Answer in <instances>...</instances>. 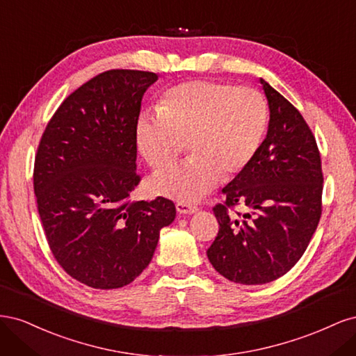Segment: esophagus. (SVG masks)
Here are the masks:
<instances>
[{
	"instance_id": "obj_1",
	"label": "esophagus",
	"mask_w": 356,
	"mask_h": 356,
	"mask_svg": "<svg viewBox=\"0 0 356 356\" xmlns=\"http://www.w3.org/2000/svg\"><path fill=\"white\" fill-rule=\"evenodd\" d=\"M177 211L179 213H195L199 211L197 204H193V203H188V202H178L177 203Z\"/></svg>"
}]
</instances>
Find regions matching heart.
<instances>
[{
    "label": "heart",
    "mask_w": 356,
    "mask_h": 356,
    "mask_svg": "<svg viewBox=\"0 0 356 356\" xmlns=\"http://www.w3.org/2000/svg\"><path fill=\"white\" fill-rule=\"evenodd\" d=\"M268 124L264 96L232 83L191 80L161 93L156 113L136 122V141L153 169H163L184 152V163L157 174L149 186L160 196L196 200L218 179L250 166Z\"/></svg>",
    "instance_id": "obj_1"
}]
</instances>
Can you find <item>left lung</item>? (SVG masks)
<instances>
[{
	"label": "left lung",
	"instance_id": "8db88e82",
	"mask_svg": "<svg viewBox=\"0 0 356 356\" xmlns=\"http://www.w3.org/2000/svg\"><path fill=\"white\" fill-rule=\"evenodd\" d=\"M270 110L267 136L243 172L222 188L212 208L217 238L208 248L215 270L229 281L261 285L296 266L322 213L321 154L296 106L260 80ZM236 206L247 209L234 211Z\"/></svg>",
	"mask_w": 356,
	"mask_h": 356
}]
</instances>
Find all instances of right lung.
<instances>
[{"mask_svg":"<svg viewBox=\"0 0 356 356\" xmlns=\"http://www.w3.org/2000/svg\"><path fill=\"white\" fill-rule=\"evenodd\" d=\"M157 75L110 70L74 90L42 134L34 191L42 229L59 266L96 289L131 284L149 264L160 230L175 220L172 200L131 199L136 122Z\"/></svg>","mask_w":356,"mask_h":356,"instance_id":"obj_1","label":"right lung"}]
</instances>
